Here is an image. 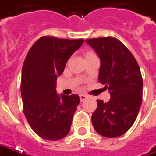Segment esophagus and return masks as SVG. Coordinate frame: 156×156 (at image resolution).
Listing matches in <instances>:
<instances>
[{
	"mask_svg": "<svg viewBox=\"0 0 156 156\" xmlns=\"http://www.w3.org/2000/svg\"><path fill=\"white\" fill-rule=\"evenodd\" d=\"M79 98H80V101L83 102V101H85V99L87 98V96H85L84 94H81V95H79Z\"/></svg>",
	"mask_w": 156,
	"mask_h": 156,
	"instance_id": "obj_1",
	"label": "esophagus"
}]
</instances>
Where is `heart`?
I'll list each match as a JSON object with an SVG mask.
<instances>
[{
  "instance_id": "heart-1",
  "label": "heart",
  "mask_w": 156,
  "mask_h": 156,
  "mask_svg": "<svg viewBox=\"0 0 156 156\" xmlns=\"http://www.w3.org/2000/svg\"><path fill=\"white\" fill-rule=\"evenodd\" d=\"M92 55H95L93 52H91V51H89V52H86L85 55V58H87V57H90V56H92Z\"/></svg>"
}]
</instances>
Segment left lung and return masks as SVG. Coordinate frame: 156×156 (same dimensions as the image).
Masks as SVG:
<instances>
[{"label": "left lung", "instance_id": "8db88e82", "mask_svg": "<svg viewBox=\"0 0 156 156\" xmlns=\"http://www.w3.org/2000/svg\"><path fill=\"white\" fill-rule=\"evenodd\" d=\"M85 42L100 58L98 81L111 95L108 102L97 100L91 122L100 135L115 138L130 129L139 113L143 87L139 65L117 38H91Z\"/></svg>", "mask_w": 156, "mask_h": 156}]
</instances>
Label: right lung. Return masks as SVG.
Segmentation results:
<instances>
[{
    "label": "right lung",
    "instance_id": "1",
    "mask_svg": "<svg viewBox=\"0 0 156 156\" xmlns=\"http://www.w3.org/2000/svg\"><path fill=\"white\" fill-rule=\"evenodd\" d=\"M83 43L84 39L43 37L33 44L24 60L21 80L24 115L43 139L58 140L70 132L79 97L58 95L57 78Z\"/></svg>",
    "mask_w": 156,
    "mask_h": 156
}]
</instances>
